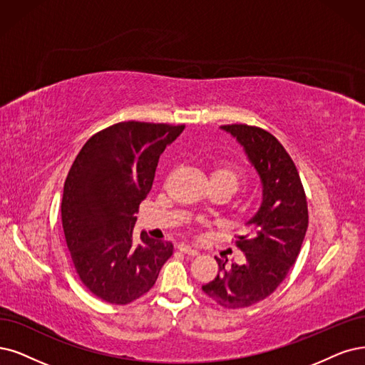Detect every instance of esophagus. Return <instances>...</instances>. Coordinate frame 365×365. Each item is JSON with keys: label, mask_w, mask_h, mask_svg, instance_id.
<instances>
[{"label": "esophagus", "mask_w": 365, "mask_h": 365, "mask_svg": "<svg viewBox=\"0 0 365 365\" xmlns=\"http://www.w3.org/2000/svg\"><path fill=\"white\" fill-rule=\"evenodd\" d=\"M179 251L183 252V254H187V255H192V257H195V255L200 254L197 250H194V248H191V247H187V245H183V244L179 245Z\"/></svg>", "instance_id": "1"}]
</instances>
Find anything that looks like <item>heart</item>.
I'll use <instances>...</instances> for the list:
<instances>
[{"label":"heart","instance_id":"1","mask_svg":"<svg viewBox=\"0 0 365 365\" xmlns=\"http://www.w3.org/2000/svg\"><path fill=\"white\" fill-rule=\"evenodd\" d=\"M242 182H244V173L232 162H221V164L215 165L210 171V183L224 185L232 191V194L237 190Z\"/></svg>","mask_w":365,"mask_h":365}]
</instances>
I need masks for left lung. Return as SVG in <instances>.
I'll use <instances>...</instances> for the list:
<instances>
[{"mask_svg": "<svg viewBox=\"0 0 365 365\" xmlns=\"http://www.w3.org/2000/svg\"><path fill=\"white\" fill-rule=\"evenodd\" d=\"M244 147L262 182V205L247 222L251 233L236 247L245 263L225 266L218 257V275L203 292L224 308H245L274 293L287 277L301 251L308 227V209L299 173L286 148L272 133L248 125H225Z\"/></svg>", "mask_w": 365, "mask_h": 365, "instance_id": "obj_1", "label": "left lung"}]
</instances>
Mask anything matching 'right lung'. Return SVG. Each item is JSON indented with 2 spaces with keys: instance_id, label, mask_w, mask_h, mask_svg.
<instances>
[{
  "instance_id": "1",
  "label": "right lung",
  "mask_w": 365,
  "mask_h": 365,
  "mask_svg": "<svg viewBox=\"0 0 365 365\" xmlns=\"http://www.w3.org/2000/svg\"><path fill=\"white\" fill-rule=\"evenodd\" d=\"M185 126L121 121L98 132L78 153L64 182L61 221L67 248L83 284L105 302L141 298L173 255L171 242L133 227L152 190L158 160Z\"/></svg>"
}]
</instances>
